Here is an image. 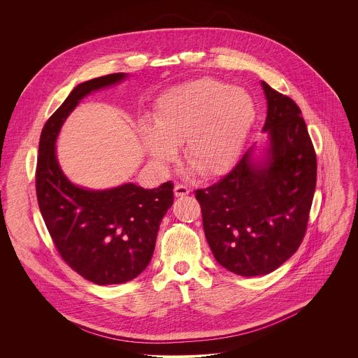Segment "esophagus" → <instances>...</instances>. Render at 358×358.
Returning <instances> with one entry per match:
<instances>
[{"label":"esophagus","instance_id":"esophagus-1","mask_svg":"<svg viewBox=\"0 0 358 358\" xmlns=\"http://www.w3.org/2000/svg\"><path fill=\"white\" fill-rule=\"evenodd\" d=\"M189 188L187 187V185H184V184H177L176 187H174V195L178 198V196H185V195H188L189 194Z\"/></svg>","mask_w":358,"mask_h":358}]
</instances>
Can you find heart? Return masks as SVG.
Returning <instances> with one entry per match:
<instances>
[{"label":"heart","mask_w":358,"mask_h":358,"mask_svg":"<svg viewBox=\"0 0 358 358\" xmlns=\"http://www.w3.org/2000/svg\"><path fill=\"white\" fill-rule=\"evenodd\" d=\"M255 121L248 92L216 78H201L166 92L143 125L145 152L157 163L176 157L182 145L185 162L203 178L227 171L238 157Z\"/></svg>","instance_id":"obj_1"}]
</instances>
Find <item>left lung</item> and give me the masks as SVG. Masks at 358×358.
I'll return each mask as SVG.
<instances>
[{
    "label": "left lung",
    "instance_id": "8db88e82",
    "mask_svg": "<svg viewBox=\"0 0 358 358\" xmlns=\"http://www.w3.org/2000/svg\"><path fill=\"white\" fill-rule=\"evenodd\" d=\"M264 163L250 149L216 184L196 189L203 230L216 261L240 276L268 275L300 247L317 185V155L301 110L266 82Z\"/></svg>",
    "mask_w": 358,
    "mask_h": 358
}]
</instances>
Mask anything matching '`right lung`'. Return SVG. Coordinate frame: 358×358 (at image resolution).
Wrapping results in <instances>:
<instances>
[{"mask_svg":"<svg viewBox=\"0 0 358 358\" xmlns=\"http://www.w3.org/2000/svg\"><path fill=\"white\" fill-rule=\"evenodd\" d=\"M124 78L110 73L78 85L45 121L36 166L38 208L58 254L72 271L100 286L129 282L145 271L174 199L171 181L153 189L129 182L89 191L68 181L58 166L54 143L68 114L90 92Z\"/></svg>","mask_w":358,"mask_h":358,"instance_id":"obj_1","label":"right lung"}]
</instances>
